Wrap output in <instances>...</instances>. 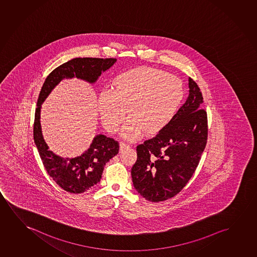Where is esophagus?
<instances>
[{
    "instance_id": "esophagus-1",
    "label": "esophagus",
    "mask_w": 257,
    "mask_h": 257,
    "mask_svg": "<svg viewBox=\"0 0 257 257\" xmlns=\"http://www.w3.org/2000/svg\"><path fill=\"white\" fill-rule=\"evenodd\" d=\"M120 151H123V150H124L125 148H130V146L129 145L126 144V143H124V142H123V141H121L120 142Z\"/></svg>"
}]
</instances>
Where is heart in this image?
<instances>
[{
	"label": "heart",
	"mask_w": 257,
	"mask_h": 257,
	"mask_svg": "<svg viewBox=\"0 0 257 257\" xmlns=\"http://www.w3.org/2000/svg\"><path fill=\"white\" fill-rule=\"evenodd\" d=\"M111 88L101 92L98 110L109 133H116L125 113L130 118L122 135L137 141L143 135H155L176 116L184 96L183 82L168 72L141 67L123 71L113 78Z\"/></svg>",
	"instance_id": "obj_1"
}]
</instances>
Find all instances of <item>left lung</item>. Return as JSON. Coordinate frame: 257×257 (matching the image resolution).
<instances>
[{"label":"left lung","mask_w":257,"mask_h":257,"mask_svg":"<svg viewBox=\"0 0 257 257\" xmlns=\"http://www.w3.org/2000/svg\"><path fill=\"white\" fill-rule=\"evenodd\" d=\"M190 94L169 125L155 137L138 145L132 168L134 188L151 202L176 196L193 176L208 137L207 112L203 95L189 78Z\"/></svg>","instance_id":"left-lung-1"}]
</instances>
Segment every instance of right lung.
I'll return each mask as SVG.
<instances>
[{
  "label": "right lung",
  "mask_w": 257,
  "mask_h": 257,
  "mask_svg": "<svg viewBox=\"0 0 257 257\" xmlns=\"http://www.w3.org/2000/svg\"><path fill=\"white\" fill-rule=\"evenodd\" d=\"M114 58H75L50 73L39 93L33 124V138L43 164L52 178L64 190L79 194L100 182L103 167L119 151V144L112 138L99 134L84 154L75 158H62L48 150L40 126V108L53 88L64 78L77 77L95 82L102 71L116 62Z\"/></svg>",
  "instance_id": "add662e5"
}]
</instances>
